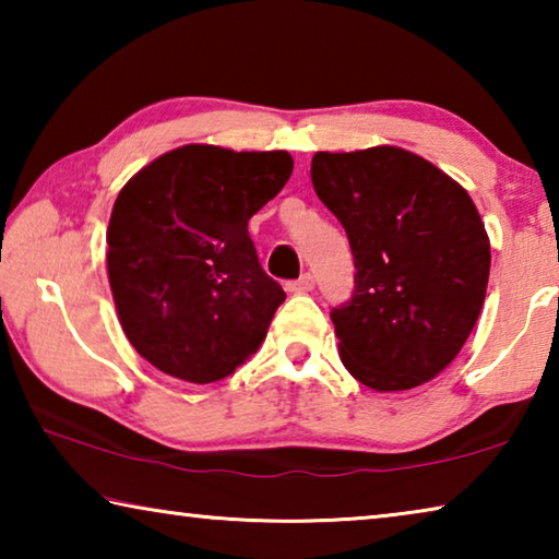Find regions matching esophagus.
Segmentation results:
<instances>
[{
  "mask_svg": "<svg viewBox=\"0 0 559 559\" xmlns=\"http://www.w3.org/2000/svg\"><path fill=\"white\" fill-rule=\"evenodd\" d=\"M313 288H316V278L310 276V273H302V276H300L298 281L288 283V290H290V293H310Z\"/></svg>",
  "mask_w": 559,
  "mask_h": 559,
  "instance_id": "34e87169",
  "label": "esophagus"
}]
</instances>
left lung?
I'll return each mask as SVG.
<instances>
[{"mask_svg": "<svg viewBox=\"0 0 559 559\" xmlns=\"http://www.w3.org/2000/svg\"><path fill=\"white\" fill-rule=\"evenodd\" d=\"M310 179L355 257L353 300L330 316L347 372L374 392L431 382L486 300L490 241L471 194L394 145L316 153Z\"/></svg>", "mask_w": 559, "mask_h": 559, "instance_id": "1", "label": "left lung"}]
</instances>
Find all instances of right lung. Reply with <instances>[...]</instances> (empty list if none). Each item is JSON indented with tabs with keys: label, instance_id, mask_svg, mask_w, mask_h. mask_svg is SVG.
<instances>
[{
	"label": "right lung",
	"instance_id": "1",
	"mask_svg": "<svg viewBox=\"0 0 559 559\" xmlns=\"http://www.w3.org/2000/svg\"><path fill=\"white\" fill-rule=\"evenodd\" d=\"M290 173L286 150L192 143L120 189L106 234L110 293L130 345L159 372L219 382L266 340L286 293L246 226Z\"/></svg>",
	"mask_w": 559,
	"mask_h": 559
}]
</instances>
